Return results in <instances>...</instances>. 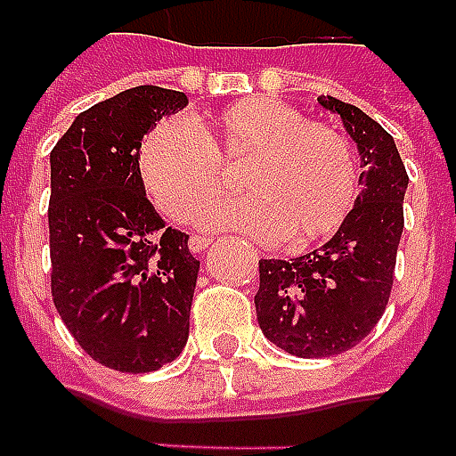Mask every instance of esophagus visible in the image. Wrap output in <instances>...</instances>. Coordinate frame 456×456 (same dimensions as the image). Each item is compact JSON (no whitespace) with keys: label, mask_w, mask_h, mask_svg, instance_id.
<instances>
[{"label":"esophagus","mask_w":456,"mask_h":456,"mask_svg":"<svg viewBox=\"0 0 456 456\" xmlns=\"http://www.w3.org/2000/svg\"><path fill=\"white\" fill-rule=\"evenodd\" d=\"M208 245H211V238H204V235H191L190 238V252H194V255L204 252Z\"/></svg>","instance_id":"1"}]
</instances>
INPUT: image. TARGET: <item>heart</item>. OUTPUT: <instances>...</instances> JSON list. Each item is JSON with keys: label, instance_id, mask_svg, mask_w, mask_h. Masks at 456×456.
<instances>
[{"label": "heart", "instance_id": "heart-1", "mask_svg": "<svg viewBox=\"0 0 456 456\" xmlns=\"http://www.w3.org/2000/svg\"><path fill=\"white\" fill-rule=\"evenodd\" d=\"M242 166L248 194L211 204L200 218L204 228L303 248L337 232L358 197V166L346 136L305 122L303 112L269 95L242 98L194 126L166 119L139 149L143 187L177 224L225 190V170Z\"/></svg>", "mask_w": 456, "mask_h": 456}]
</instances>
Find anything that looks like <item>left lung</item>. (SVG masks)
<instances>
[{"instance_id": "obj_1", "label": "left lung", "mask_w": 456, "mask_h": 456, "mask_svg": "<svg viewBox=\"0 0 456 456\" xmlns=\"http://www.w3.org/2000/svg\"><path fill=\"white\" fill-rule=\"evenodd\" d=\"M358 146L361 194L331 240L296 259H259L256 322L297 358H327L361 344L385 313L403 231L409 175L385 126L331 95L317 98Z\"/></svg>"}]
</instances>
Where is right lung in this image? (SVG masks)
Instances as JSON below:
<instances>
[{"label": "right lung", "instance_id": "obj_1", "mask_svg": "<svg viewBox=\"0 0 456 456\" xmlns=\"http://www.w3.org/2000/svg\"><path fill=\"white\" fill-rule=\"evenodd\" d=\"M187 95L136 86L95 102L50 153L53 300L94 361L151 372L183 354L200 262L143 190V136Z\"/></svg>", "mask_w": 456, "mask_h": 456}]
</instances>
